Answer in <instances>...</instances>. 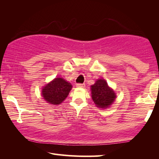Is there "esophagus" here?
Returning <instances> with one entry per match:
<instances>
[{"label":"esophagus","instance_id":"1","mask_svg":"<svg viewBox=\"0 0 159 159\" xmlns=\"http://www.w3.org/2000/svg\"><path fill=\"white\" fill-rule=\"evenodd\" d=\"M85 84H83V83H77L76 84V87H85Z\"/></svg>","mask_w":159,"mask_h":159}]
</instances>
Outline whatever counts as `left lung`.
<instances>
[{
	"label": "left lung",
	"mask_w": 159,
	"mask_h": 159,
	"mask_svg": "<svg viewBox=\"0 0 159 159\" xmlns=\"http://www.w3.org/2000/svg\"><path fill=\"white\" fill-rule=\"evenodd\" d=\"M91 91L93 101L97 107L101 109L109 107L116 98V93L103 79L97 80L91 86Z\"/></svg>",
	"instance_id": "obj_1"
}]
</instances>
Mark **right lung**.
Instances as JSON below:
<instances>
[{
  "instance_id": "right-lung-1",
  "label": "right lung",
  "mask_w": 159,
  "mask_h": 159,
  "mask_svg": "<svg viewBox=\"0 0 159 159\" xmlns=\"http://www.w3.org/2000/svg\"><path fill=\"white\" fill-rule=\"evenodd\" d=\"M72 86L63 78H56L42 88V96L47 103L57 105L68 96Z\"/></svg>"
}]
</instances>
